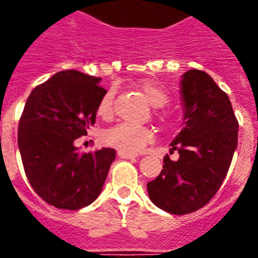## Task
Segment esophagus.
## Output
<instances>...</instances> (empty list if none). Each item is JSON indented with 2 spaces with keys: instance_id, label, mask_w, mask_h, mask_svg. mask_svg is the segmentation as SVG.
<instances>
[{
  "instance_id": "esophagus-1",
  "label": "esophagus",
  "mask_w": 258,
  "mask_h": 258,
  "mask_svg": "<svg viewBox=\"0 0 258 258\" xmlns=\"http://www.w3.org/2000/svg\"><path fill=\"white\" fill-rule=\"evenodd\" d=\"M117 155H118V157H121V159H134V157H137L136 154H132V152H126V151H121V150H118Z\"/></svg>"
}]
</instances>
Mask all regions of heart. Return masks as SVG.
Masks as SVG:
<instances>
[{
    "instance_id": "heart-1",
    "label": "heart",
    "mask_w": 258,
    "mask_h": 258,
    "mask_svg": "<svg viewBox=\"0 0 258 258\" xmlns=\"http://www.w3.org/2000/svg\"><path fill=\"white\" fill-rule=\"evenodd\" d=\"M137 88L140 89L146 99L156 108L164 107L169 102V94L156 81L143 80L137 84ZM113 112H115V90L109 89L98 103L97 113L99 117L109 120L113 116ZM103 140L107 145L121 151L138 152L154 141V132L147 126L121 122L104 132Z\"/></svg>"
}]
</instances>
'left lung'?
<instances>
[{"mask_svg": "<svg viewBox=\"0 0 258 258\" xmlns=\"http://www.w3.org/2000/svg\"><path fill=\"white\" fill-rule=\"evenodd\" d=\"M181 93L183 126L170 145L178 160L165 155L160 174L147 183L155 206L178 216L203 208L217 194L238 146L239 129L229 97L208 74L187 71Z\"/></svg>", "mask_w": 258, "mask_h": 258, "instance_id": "1", "label": "left lung"}]
</instances>
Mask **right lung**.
<instances>
[{"mask_svg": "<svg viewBox=\"0 0 258 258\" xmlns=\"http://www.w3.org/2000/svg\"><path fill=\"white\" fill-rule=\"evenodd\" d=\"M99 77L60 71L36 86L19 120L18 146L27 178L42 200L58 209L76 211L101 194L113 149L80 152L75 140L95 124L106 89Z\"/></svg>", "mask_w": 258, "mask_h": 258, "instance_id": "1", "label": "right lung"}]
</instances>
